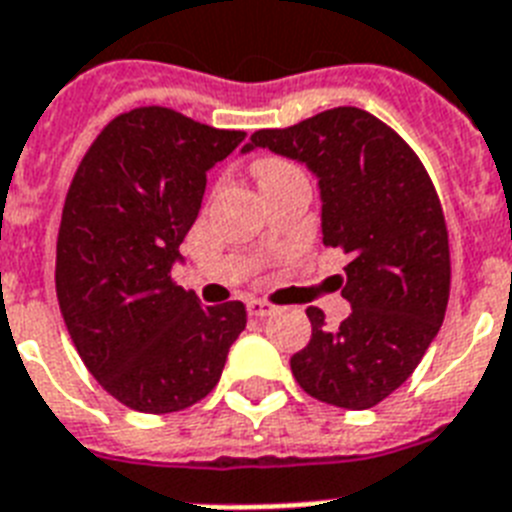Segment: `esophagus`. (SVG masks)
Returning <instances> with one entry per match:
<instances>
[{"label":"esophagus","mask_w":512,"mask_h":512,"mask_svg":"<svg viewBox=\"0 0 512 512\" xmlns=\"http://www.w3.org/2000/svg\"><path fill=\"white\" fill-rule=\"evenodd\" d=\"M277 308L272 306V303L266 301H248V314L251 316H259V319H264V316H272Z\"/></svg>","instance_id":"obj_1"}]
</instances>
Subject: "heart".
<instances>
[{
    "mask_svg": "<svg viewBox=\"0 0 512 512\" xmlns=\"http://www.w3.org/2000/svg\"><path fill=\"white\" fill-rule=\"evenodd\" d=\"M295 167L290 162H285V159H280V156H261V159H256L253 162V175H256V180H259V185L264 188V185L274 183L277 177L287 175V172H293Z\"/></svg>",
    "mask_w": 512,
    "mask_h": 512,
    "instance_id": "heart-1",
    "label": "heart"
}]
</instances>
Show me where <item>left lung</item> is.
Wrapping results in <instances>:
<instances>
[{
  "label": "left lung",
  "instance_id": "8db88e82",
  "mask_svg": "<svg viewBox=\"0 0 512 512\" xmlns=\"http://www.w3.org/2000/svg\"><path fill=\"white\" fill-rule=\"evenodd\" d=\"M256 146L306 164L322 193L324 246L350 256L340 327L308 306L311 340L290 358L295 382L322 403L366 411L411 377L450 298V243L432 177L390 125L335 107L290 128L256 130Z\"/></svg>",
  "mask_w": 512,
  "mask_h": 512
}]
</instances>
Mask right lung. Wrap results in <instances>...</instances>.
Returning <instances> with one entry per match:
<instances>
[{
  "instance_id": "right-lung-1",
  "label": "right lung",
  "mask_w": 512,
  "mask_h": 512,
  "mask_svg": "<svg viewBox=\"0 0 512 512\" xmlns=\"http://www.w3.org/2000/svg\"><path fill=\"white\" fill-rule=\"evenodd\" d=\"M243 138L175 109H130L96 135L67 190L59 311L86 369L133 411L175 413L206 398L246 329L240 301L201 306L172 282L206 172Z\"/></svg>"
}]
</instances>
